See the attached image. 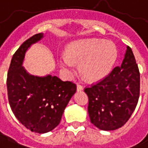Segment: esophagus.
Segmentation results:
<instances>
[{
    "mask_svg": "<svg viewBox=\"0 0 148 148\" xmlns=\"http://www.w3.org/2000/svg\"><path fill=\"white\" fill-rule=\"evenodd\" d=\"M83 89V86L80 84H77V91H82Z\"/></svg>",
    "mask_w": 148,
    "mask_h": 148,
    "instance_id": "obj_1",
    "label": "esophagus"
}]
</instances>
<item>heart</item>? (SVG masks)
I'll list each match as a JSON object with an SVG mask.
<instances>
[{
	"label": "heart",
	"instance_id": "obj_1",
	"mask_svg": "<svg viewBox=\"0 0 148 148\" xmlns=\"http://www.w3.org/2000/svg\"><path fill=\"white\" fill-rule=\"evenodd\" d=\"M117 58V50L111 42L88 38L72 43L66 55L59 59L62 68L72 71L75 63H81V71L85 79L96 82L106 77L111 71Z\"/></svg>",
	"mask_w": 148,
	"mask_h": 148
}]
</instances>
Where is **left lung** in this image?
Instances as JSON below:
<instances>
[{
  "instance_id": "obj_1",
  "label": "left lung",
  "mask_w": 148,
  "mask_h": 148,
  "mask_svg": "<svg viewBox=\"0 0 148 148\" xmlns=\"http://www.w3.org/2000/svg\"><path fill=\"white\" fill-rule=\"evenodd\" d=\"M140 77L130 46L119 66L84 91L88 95L90 121L98 129L115 130L126 123L138 103Z\"/></svg>"
}]
</instances>
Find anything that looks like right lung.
I'll use <instances>...</instances> for the list:
<instances>
[{"label":"right lung","mask_w":148,"mask_h":148,"mask_svg":"<svg viewBox=\"0 0 148 148\" xmlns=\"http://www.w3.org/2000/svg\"><path fill=\"white\" fill-rule=\"evenodd\" d=\"M42 37L43 34H37L22 44L12 58L7 77L8 98L13 114L27 129L38 133L52 131L60 124L77 90L72 82L51 75H29L22 66L26 51Z\"/></svg>","instance_id":"right-lung-1"}]
</instances>
